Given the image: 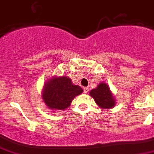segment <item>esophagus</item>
Returning a JSON list of instances; mask_svg holds the SVG:
<instances>
[{"label": "esophagus", "mask_w": 154, "mask_h": 154, "mask_svg": "<svg viewBox=\"0 0 154 154\" xmlns=\"http://www.w3.org/2000/svg\"><path fill=\"white\" fill-rule=\"evenodd\" d=\"M88 92H89V88L83 87V92H84V93H87Z\"/></svg>", "instance_id": "34e87169"}]
</instances>
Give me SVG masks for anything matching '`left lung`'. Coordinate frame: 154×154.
I'll return each instance as SVG.
<instances>
[{
  "mask_svg": "<svg viewBox=\"0 0 154 154\" xmlns=\"http://www.w3.org/2000/svg\"><path fill=\"white\" fill-rule=\"evenodd\" d=\"M89 95L94 98L95 103L103 109L112 108L115 106L116 100L106 83H101L95 89L89 92Z\"/></svg>",
  "mask_w": 154,
  "mask_h": 154,
  "instance_id": "1",
  "label": "left lung"
}]
</instances>
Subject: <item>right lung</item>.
Listing matches in <instances>:
<instances>
[{
  "mask_svg": "<svg viewBox=\"0 0 154 154\" xmlns=\"http://www.w3.org/2000/svg\"><path fill=\"white\" fill-rule=\"evenodd\" d=\"M82 92V88L73 84L69 77L61 76L53 77L45 83L42 98L49 109L62 110L69 107L72 100Z\"/></svg>",
  "mask_w": 154,
  "mask_h": 154,
  "instance_id": "obj_1",
  "label": "right lung"
}]
</instances>
